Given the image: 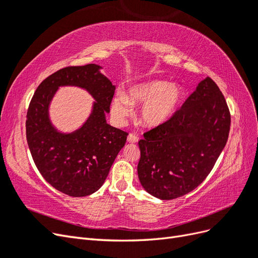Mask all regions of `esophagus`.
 I'll use <instances>...</instances> for the list:
<instances>
[{
    "label": "esophagus",
    "mask_w": 258,
    "mask_h": 258,
    "mask_svg": "<svg viewBox=\"0 0 258 258\" xmlns=\"http://www.w3.org/2000/svg\"><path fill=\"white\" fill-rule=\"evenodd\" d=\"M127 141L129 143H137L139 141V138L136 135H129L127 138Z\"/></svg>",
    "instance_id": "obj_1"
}]
</instances>
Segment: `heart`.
<instances>
[{"label":"heart","mask_w":258,"mask_h":258,"mask_svg":"<svg viewBox=\"0 0 258 258\" xmlns=\"http://www.w3.org/2000/svg\"><path fill=\"white\" fill-rule=\"evenodd\" d=\"M183 89L167 81H148L132 86L128 97L117 93L111 110L115 119L122 122L131 113V103H143L140 118L147 127L156 128L167 122L183 99Z\"/></svg>","instance_id":"1"}]
</instances>
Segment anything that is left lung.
<instances>
[{
  "instance_id": "1",
  "label": "left lung",
  "mask_w": 258,
  "mask_h": 258,
  "mask_svg": "<svg viewBox=\"0 0 258 258\" xmlns=\"http://www.w3.org/2000/svg\"><path fill=\"white\" fill-rule=\"evenodd\" d=\"M230 114L217 85L206 77L182 107L139 141L138 175L161 200L192 191L205 181L227 143Z\"/></svg>"
}]
</instances>
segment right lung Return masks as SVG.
Instances as JSON below:
<instances>
[{"instance_id": "obj_1", "label": "right lung", "mask_w": 258, "mask_h": 258, "mask_svg": "<svg viewBox=\"0 0 258 258\" xmlns=\"http://www.w3.org/2000/svg\"><path fill=\"white\" fill-rule=\"evenodd\" d=\"M91 63L69 67L51 74L38 86L27 113V141L35 166L53 188L71 197H85L103 185L128 134L106 121L115 85ZM60 87H77L95 100L81 127L59 131L49 110Z\"/></svg>"}]
</instances>
